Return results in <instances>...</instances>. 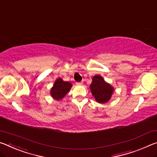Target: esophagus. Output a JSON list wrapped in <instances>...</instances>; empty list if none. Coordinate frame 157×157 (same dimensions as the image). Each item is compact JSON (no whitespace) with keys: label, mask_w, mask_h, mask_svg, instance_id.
I'll list each match as a JSON object with an SVG mask.
<instances>
[{"label":"esophagus","mask_w":157,"mask_h":157,"mask_svg":"<svg viewBox=\"0 0 157 157\" xmlns=\"http://www.w3.org/2000/svg\"><path fill=\"white\" fill-rule=\"evenodd\" d=\"M82 84H83L82 82H76L77 85H82Z\"/></svg>","instance_id":"1"}]
</instances>
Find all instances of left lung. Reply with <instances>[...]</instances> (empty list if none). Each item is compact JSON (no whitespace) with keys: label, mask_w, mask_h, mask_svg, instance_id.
Wrapping results in <instances>:
<instances>
[{"label":"left lung","mask_w":157,"mask_h":157,"mask_svg":"<svg viewBox=\"0 0 157 157\" xmlns=\"http://www.w3.org/2000/svg\"><path fill=\"white\" fill-rule=\"evenodd\" d=\"M89 88L96 101L99 103H108L114 91L113 86L105 82L100 75H96L92 78Z\"/></svg>","instance_id":"1"}]
</instances>
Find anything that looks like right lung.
<instances>
[{"label":"right lung","mask_w":157,"mask_h":157,"mask_svg":"<svg viewBox=\"0 0 157 157\" xmlns=\"http://www.w3.org/2000/svg\"><path fill=\"white\" fill-rule=\"evenodd\" d=\"M72 86L69 82L63 81L61 78H57L50 89V95L54 100L60 101L70 91Z\"/></svg>","instance_id":"right-lung-1"}]
</instances>
